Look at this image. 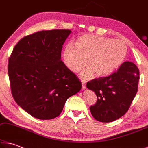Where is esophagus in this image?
I'll return each mask as SVG.
<instances>
[{"label": "esophagus", "mask_w": 148, "mask_h": 148, "mask_svg": "<svg viewBox=\"0 0 148 148\" xmlns=\"http://www.w3.org/2000/svg\"><path fill=\"white\" fill-rule=\"evenodd\" d=\"M82 89H86V82H84V81H82Z\"/></svg>", "instance_id": "1"}]
</instances>
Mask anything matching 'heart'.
<instances>
[{
    "label": "heart",
    "mask_w": 148,
    "mask_h": 148,
    "mask_svg": "<svg viewBox=\"0 0 148 148\" xmlns=\"http://www.w3.org/2000/svg\"><path fill=\"white\" fill-rule=\"evenodd\" d=\"M127 54L126 45L120 40L91 34H84L77 40L76 46L69 43L63 51L64 62L67 68L73 72H82V79L108 76L123 64Z\"/></svg>",
    "instance_id": "b5f03b06"
}]
</instances>
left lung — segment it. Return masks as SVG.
<instances>
[{
  "mask_svg": "<svg viewBox=\"0 0 148 148\" xmlns=\"http://www.w3.org/2000/svg\"><path fill=\"white\" fill-rule=\"evenodd\" d=\"M138 80V68L127 61L110 76L87 82V88L97 97L96 103L89 108L94 118L108 123L124 116L136 96Z\"/></svg>",
  "mask_w": 148,
  "mask_h": 148,
  "instance_id": "8db88e82",
  "label": "left lung"
}]
</instances>
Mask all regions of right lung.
Returning a JSON list of instances; mask_svg holds the SVG:
<instances>
[{
  "label": "right lung",
  "instance_id": "right-lung-1",
  "mask_svg": "<svg viewBox=\"0 0 148 148\" xmlns=\"http://www.w3.org/2000/svg\"><path fill=\"white\" fill-rule=\"evenodd\" d=\"M71 30L41 31L23 37L10 57L8 72L12 95L32 117L59 116L66 100L78 92L81 82L61 60Z\"/></svg>",
  "mask_w": 148,
  "mask_h": 148
}]
</instances>
